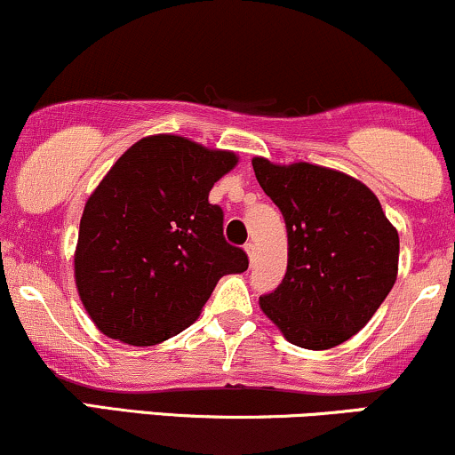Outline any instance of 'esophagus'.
I'll return each mask as SVG.
<instances>
[{
  "label": "esophagus",
  "instance_id": "1",
  "mask_svg": "<svg viewBox=\"0 0 455 455\" xmlns=\"http://www.w3.org/2000/svg\"><path fill=\"white\" fill-rule=\"evenodd\" d=\"M243 250H245V254H248L250 262H254V259H256V245L251 243V242H248V243L243 245Z\"/></svg>",
  "mask_w": 455,
  "mask_h": 455
}]
</instances>
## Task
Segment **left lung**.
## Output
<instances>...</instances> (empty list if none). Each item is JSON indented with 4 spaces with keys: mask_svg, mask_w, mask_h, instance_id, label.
<instances>
[{
    "mask_svg": "<svg viewBox=\"0 0 455 455\" xmlns=\"http://www.w3.org/2000/svg\"><path fill=\"white\" fill-rule=\"evenodd\" d=\"M280 207L288 269L260 309L292 346L331 349L354 337L384 303L398 273V231L373 190L335 169L251 158Z\"/></svg>",
    "mask_w": 455,
    "mask_h": 455,
    "instance_id": "obj_1",
    "label": "left lung"
}]
</instances>
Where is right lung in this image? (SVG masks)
<instances>
[{
	"label": "right lung",
	"mask_w": 455,
	"mask_h": 455,
	"mask_svg": "<svg viewBox=\"0 0 455 455\" xmlns=\"http://www.w3.org/2000/svg\"><path fill=\"white\" fill-rule=\"evenodd\" d=\"M237 155L180 135L140 140L92 190L80 218L76 286L103 335L156 346L188 328L228 273L248 269L207 201Z\"/></svg>",
	"instance_id": "add662e5"
}]
</instances>
